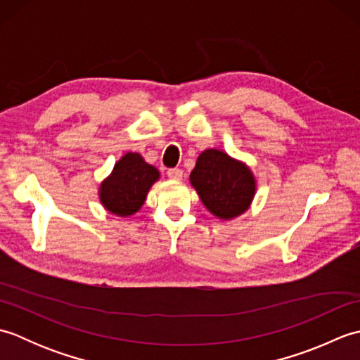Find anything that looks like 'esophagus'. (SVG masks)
Wrapping results in <instances>:
<instances>
[{
  "instance_id": "34e87169",
  "label": "esophagus",
  "mask_w": 360,
  "mask_h": 360,
  "mask_svg": "<svg viewBox=\"0 0 360 360\" xmlns=\"http://www.w3.org/2000/svg\"><path fill=\"white\" fill-rule=\"evenodd\" d=\"M168 178L173 179V181H181L182 179V170L181 168H170V170L167 172Z\"/></svg>"
}]
</instances>
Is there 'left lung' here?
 <instances>
[{"instance_id": "left-lung-1", "label": "left lung", "mask_w": 360, "mask_h": 360, "mask_svg": "<svg viewBox=\"0 0 360 360\" xmlns=\"http://www.w3.org/2000/svg\"><path fill=\"white\" fill-rule=\"evenodd\" d=\"M190 182L207 210L219 219H232L246 212L257 188L246 164L215 148L198 156Z\"/></svg>"}]
</instances>
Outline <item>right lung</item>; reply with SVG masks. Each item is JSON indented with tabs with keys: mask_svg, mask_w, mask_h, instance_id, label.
Here are the masks:
<instances>
[{
	"mask_svg": "<svg viewBox=\"0 0 360 360\" xmlns=\"http://www.w3.org/2000/svg\"><path fill=\"white\" fill-rule=\"evenodd\" d=\"M158 179L156 167L145 162L139 153H127L101 184V202L106 210L117 217L134 215L142 207L148 190Z\"/></svg>",
	"mask_w": 360,
	"mask_h": 360,
	"instance_id": "add662e5",
	"label": "right lung"
}]
</instances>
